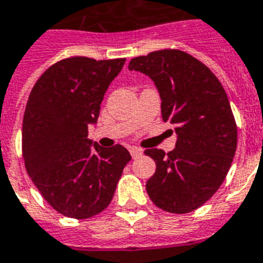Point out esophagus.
<instances>
[{
  "mask_svg": "<svg viewBox=\"0 0 263 263\" xmlns=\"http://www.w3.org/2000/svg\"><path fill=\"white\" fill-rule=\"evenodd\" d=\"M129 153H131L132 158H138L142 155L143 150H140V148H138V147H131V148H129Z\"/></svg>",
  "mask_w": 263,
  "mask_h": 263,
  "instance_id": "esophagus-1",
  "label": "esophagus"
}]
</instances>
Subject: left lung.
<instances>
[{
  "instance_id": "obj_1",
  "label": "left lung",
  "mask_w": 263,
  "mask_h": 263,
  "mask_svg": "<svg viewBox=\"0 0 263 263\" xmlns=\"http://www.w3.org/2000/svg\"><path fill=\"white\" fill-rule=\"evenodd\" d=\"M128 69L154 81L162 119L177 134L170 153L144 151L157 163L147 193L166 212H192L216 193L235 155L238 129L226 90L204 63L180 50L136 57Z\"/></svg>"
}]
</instances>
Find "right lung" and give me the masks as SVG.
I'll return each instance as SVG.
<instances>
[{
	"mask_svg": "<svg viewBox=\"0 0 263 263\" xmlns=\"http://www.w3.org/2000/svg\"><path fill=\"white\" fill-rule=\"evenodd\" d=\"M124 63V58H67L43 72L28 98L25 168L44 200L63 216L89 219L102 212L131 161L121 144L105 148L87 138L106 89Z\"/></svg>",
	"mask_w": 263,
	"mask_h": 263,
	"instance_id": "obj_1",
	"label": "right lung"
}]
</instances>
